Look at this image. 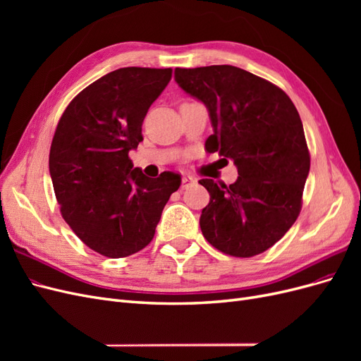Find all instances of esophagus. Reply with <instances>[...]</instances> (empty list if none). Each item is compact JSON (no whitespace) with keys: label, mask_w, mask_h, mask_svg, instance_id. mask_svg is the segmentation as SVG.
<instances>
[{"label":"esophagus","mask_w":361,"mask_h":361,"mask_svg":"<svg viewBox=\"0 0 361 361\" xmlns=\"http://www.w3.org/2000/svg\"><path fill=\"white\" fill-rule=\"evenodd\" d=\"M194 178H191V176H183L182 178V188H188V187H191V185H194Z\"/></svg>","instance_id":"34e87169"}]
</instances>
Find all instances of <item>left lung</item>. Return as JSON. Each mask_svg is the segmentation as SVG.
Returning a JSON list of instances; mask_svg holds the SVG:
<instances>
[{
    "label": "left lung",
    "mask_w": 361,
    "mask_h": 361,
    "mask_svg": "<svg viewBox=\"0 0 361 361\" xmlns=\"http://www.w3.org/2000/svg\"><path fill=\"white\" fill-rule=\"evenodd\" d=\"M174 80L209 111L206 150L238 169L228 187L199 180L211 195L200 215L203 236L235 257L264 253L301 211L310 155L297 108L277 85L228 64L176 68Z\"/></svg>",
    "instance_id": "obj_1"
}]
</instances>
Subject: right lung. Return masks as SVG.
Here are the masks:
<instances>
[{
    "instance_id": "obj_1",
    "label": "right lung",
    "mask_w": 361,
    "mask_h": 361,
    "mask_svg": "<svg viewBox=\"0 0 361 361\" xmlns=\"http://www.w3.org/2000/svg\"><path fill=\"white\" fill-rule=\"evenodd\" d=\"M171 69L122 68L76 94L64 110L49 150V174L60 212L73 233L102 256L143 250L180 176L152 179L134 167L150 105L171 80Z\"/></svg>"
}]
</instances>
